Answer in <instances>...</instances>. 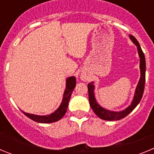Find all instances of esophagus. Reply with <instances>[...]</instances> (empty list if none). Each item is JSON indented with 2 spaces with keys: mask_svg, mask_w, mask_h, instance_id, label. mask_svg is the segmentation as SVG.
I'll return each instance as SVG.
<instances>
[{
  "mask_svg": "<svg viewBox=\"0 0 154 154\" xmlns=\"http://www.w3.org/2000/svg\"><path fill=\"white\" fill-rule=\"evenodd\" d=\"M82 79H84V78H82Z\"/></svg>",
  "mask_w": 154,
  "mask_h": 154,
  "instance_id": "1",
  "label": "esophagus"
}]
</instances>
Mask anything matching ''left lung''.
<instances>
[{
  "label": "left lung",
  "mask_w": 154,
  "mask_h": 154,
  "mask_svg": "<svg viewBox=\"0 0 154 154\" xmlns=\"http://www.w3.org/2000/svg\"><path fill=\"white\" fill-rule=\"evenodd\" d=\"M130 38L131 39L132 42L137 45V50H138V54L140 56V79L138 82V85L137 86V89L135 91V95L133 97V102L130 106L125 109L123 111L120 112H113V111H110L107 110L106 109L103 108L99 106L96 100V98L94 96V89L95 86L93 85V82H89L88 84V91H89V101L90 104L91 108L92 109L93 112L101 118L102 119L109 121H114V120H119V119H123L126 117V116L133 111L136 108L139 103L140 102L142 99L143 94L144 91V86H145V80H146V60H145V56L143 52L141 47L139 44V42L136 39L134 36L132 35H130Z\"/></svg>",
  "instance_id": "left-lung-1"
}]
</instances>
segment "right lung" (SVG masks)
<instances>
[{
	"label": "right lung",
	"mask_w": 154,
	"mask_h": 154,
	"mask_svg": "<svg viewBox=\"0 0 154 154\" xmlns=\"http://www.w3.org/2000/svg\"><path fill=\"white\" fill-rule=\"evenodd\" d=\"M76 80L74 76L69 77L66 79V88H65V92L63 95V99L61 103L60 106L58 107V109L55 110V112H52L50 115L48 116H38V115H34V114L27 113V112H23V113L25 116H27L28 118H30L32 120L35 121L37 123H54L58 121L59 119H62L64 116V115L66 112V110L68 109L69 106V100H70L71 95L72 92L74 90L75 87Z\"/></svg>",
	"instance_id": "add662e5"
}]
</instances>
